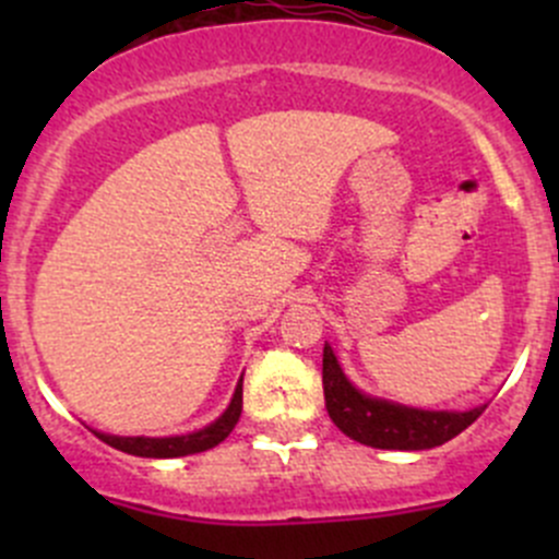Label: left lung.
Returning <instances> with one entry per match:
<instances>
[{
  "label": "left lung",
  "mask_w": 559,
  "mask_h": 559,
  "mask_svg": "<svg viewBox=\"0 0 559 559\" xmlns=\"http://www.w3.org/2000/svg\"><path fill=\"white\" fill-rule=\"evenodd\" d=\"M321 384H324L326 414L335 421L337 430L373 449L419 452V449L441 447L460 436L465 427H471L487 408V405H478L462 414L460 411H419L368 397L348 384L330 346H324Z\"/></svg>",
  "instance_id": "1"
}]
</instances>
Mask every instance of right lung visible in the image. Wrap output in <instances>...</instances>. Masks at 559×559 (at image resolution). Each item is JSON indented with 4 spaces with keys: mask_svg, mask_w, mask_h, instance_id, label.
<instances>
[{
    "mask_svg": "<svg viewBox=\"0 0 559 559\" xmlns=\"http://www.w3.org/2000/svg\"><path fill=\"white\" fill-rule=\"evenodd\" d=\"M240 411H243V379H240L238 389H235V397L229 403V408L213 421L211 427L200 432H191V436H175V438H118V436H103L97 432L99 441H105L107 447L118 449V452H127L134 456H154V460H165V456H186L197 452H207V449L218 447L229 432L235 430L240 419Z\"/></svg>",
    "mask_w": 559,
    "mask_h": 559,
    "instance_id": "1",
    "label": "right lung"
}]
</instances>
